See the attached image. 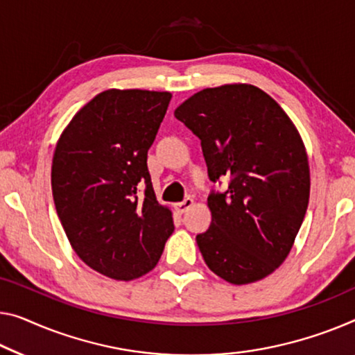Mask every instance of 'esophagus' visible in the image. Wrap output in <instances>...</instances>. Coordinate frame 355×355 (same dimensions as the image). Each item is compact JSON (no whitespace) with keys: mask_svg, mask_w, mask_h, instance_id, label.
I'll return each mask as SVG.
<instances>
[{"mask_svg":"<svg viewBox=\"0 0 355 355\" xmlns=\"http://www.w3.org/2000/svg\"><path fill=\"white\" fill-rule=\"evenodd\" d=\"M194 205V199L193 198H187L183 200V202H178L175 204V209L178 214H184V211H188Z\"/></svg>","mask_w":355,"mask_h":355,"instance_id":"esophagus-1","label":"esophagus"}]
</instances>
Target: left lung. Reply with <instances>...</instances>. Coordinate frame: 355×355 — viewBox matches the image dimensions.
<instances>
[{
    "mask_svg": "<svg viewBox=\"0 0 355 355\" xmlns=\"http://www.w3.org/2000/svg\"><path fill=\"white\" fill-rule=\"evenodd\" d=\"M175 118L200 139L209 177H230L209 196L210 228L198 247L211 272L234 285L261 280L285 261L309 204V161L298 129L252 84L196 92Z\"/></svg>",
    "mask_w": 355,
    "mask_h": 355,
    "instance_id": "obj_1",
    "label": "left lung"
}]
</instances>
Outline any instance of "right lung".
Here are the masks:
<instances>
[{
	"mask_svg": "<svg viewBox=\"0 0 355 355\" xmlns=\"http://www.w3.org/2000/svg\"><path fill=\"white\" fill-rule=\"evenodd\" d=\"M171 92L108 89L73 116L57 141L51 184L57 215L76 255L103 276L134 280L156 266L173 232L156 200L148 150ZM145 184V195L138 188Z\"/></svg>",
	"mask_w": 355,
	"mask_h": 355,
	"instance_id": "right-lung-1",
	"label": "right lung"
}]
</instances>
